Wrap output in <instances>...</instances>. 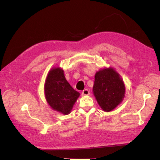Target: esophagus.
Wrapping results in <instances>:
<instances>
[{
    "label": "esophagus",
    "instance_id": "34e87169",
    "mask_svg": "<svg viewBox=\"0 0 160 160\" xmlns=\"http://www.w3.org/2000/svg\"><path fill=\"white\" fill-rule=\"evenodd\" d=\"M89 94H90V93H89V91L87 89H84V91H82V96H89Z\"/></svg>",
    "mask_w": 160,
    "mask_h": 160
}]
</instances>
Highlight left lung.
<instances>
[{"instance_id": "8db88e82", "label": "left lung", "mask_w": 160, "mask_h": 160, "mask_svg": "<svg viewBox=\"0 0 160 160\" xmlns=\"http://www.w3.org/2000/svg\"><path fill=\"white\" fill-rule=\"evenodd\" d=\"M93 93L102 109L109 112L124 98V82L113 68H104L95 75Z\"/></svg>"}]
</instances>
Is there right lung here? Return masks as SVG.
<instances>
[{"label":"right lung","instance_id":"right-lung-1","mask_svg":"<svg viewBox=\"0 0 160 160\" xmlns=\"http://www.w3.org/2000/svg\"><path fill=\"white\" fill-rule=\"evenodd\" d=\"M46 100L53 110L64 115L70 113L80 93L74 90L67 82L64 71L53 67L47 74L44 86Z\"/></svg>","mask_w":160,"mask_h":160}]
</instances>
